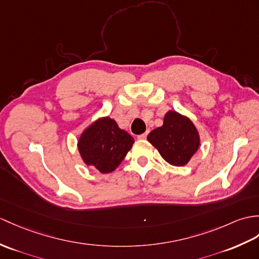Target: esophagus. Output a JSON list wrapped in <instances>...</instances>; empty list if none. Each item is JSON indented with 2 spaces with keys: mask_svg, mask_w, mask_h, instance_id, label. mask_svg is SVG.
Listing matches in <instances>:
<instances>
[{
  "mask_svg": "<svg viewBox=\"0 0 259 259\" xmlns=\"http://www.w3.org/2000/svg\"><path fill=\"white\" fill-rule=\"evenodd\" d=\"M147 136H148V131H147V132H144V134H142V135H139V136H138V139L143 140V139H146Z\"/></svg>",
  "mask_w": 259,
  "mask_h": 259,
  "instance_id": "34e87169",
  "label": "esophagus"
}]
</instances>
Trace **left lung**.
Wrapping results in <instances>:
<instances>
[{"mask_svg":"<svg viewBox=\"0 0 259 259\" xmlns=\"http://www.w3.org/2000/svg\"><path fill=\"white\" fill-rule=\"evenodd\" d=\"M148 141L167 163L176 166L188 163L200 147V136L194 123L173 110L165 113L163 125L150 132Z\"/></svg>","mask_w":259,"mask_h":259,"instance_id":"left-lung-1","label":"left lung"}]
</instances>
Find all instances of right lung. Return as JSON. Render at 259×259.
I'll use <instances>...</instances> for the list:
<instances>
[{
    "mask_svg": "<svg viewBox=\"0 0 259 259\" xmlns=\"http://www.w3.org/2000/svg\"><path fill=\"white\" fill-rule=\"evenodd\" d=\"M134 143V138L120 129L115 120L104 117L83 130L77 146L87 165L110 173L121 163Z\"/></svg>",
    "mask_w": 259,
    "mask_h": 259,
    "instance_id": "1",
    "label": "right lung"
}]
</instances>
